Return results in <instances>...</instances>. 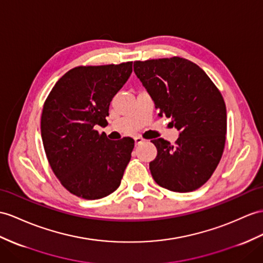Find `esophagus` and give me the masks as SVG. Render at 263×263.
Masks as SVG:
<instances>
[{
	"label": "esophagus",
	"instance_id": "1",
	"mask_svg": "<svg viewBox=\"0 0 263 263\" xmlns=\"http://www.w3.org/2000/svg\"><path fill=\"white\" fill-rule=\"evenodd\" d=\"M144 142H145V139H144L143 137H140V136L135 137V144H136V145H139V144H142V143H144Z\"/></svg>",
	"mask_w": 263,
	"mask_h": 263
}]
</instances>
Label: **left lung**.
Wrapping results in <instances>:
<instances>
[{
  "mask_svg": "<svg viewBox=\"0 0 263 263\" xmlns=\"http://www.w3.org/2000/svg\"><path fill=\"white\" fill-rule=\"evenodd\" d=\"M134 71L158 109L180 130L174 145L152 140L157 156L149 163L159 186L178 193L195 191L212 176L227 135L226 102L203 70L180 57L134 62Z\"/></svg>",
  "mask_w": 263,
  "mask_h": 263,
  "instance_id": "left-lung-1",
  "label": "left lung"
}]
</instances>
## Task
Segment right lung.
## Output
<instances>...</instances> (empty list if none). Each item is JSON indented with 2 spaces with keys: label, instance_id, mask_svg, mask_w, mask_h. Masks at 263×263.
Instances as JSON below:
<instances>
[{
  "label": "right lung",
  "instance_id": "obj_1",
  "mask_svg": "<svg viewBox=\"0 0 263 263\" xmlns=\"http://www.w3.org/2000/svg\"><path fill=\"white\" fill-rule=\"evenodd\" d=\"M133 62L76 67L57 81L44 101L41 136L54 175L70 193L98 200L116 191L129 163L134 139H108L105 125L114 96Z\"/></svg>",
  "mask_w": 263,
  "mask_h": 263
}]
</instances>
